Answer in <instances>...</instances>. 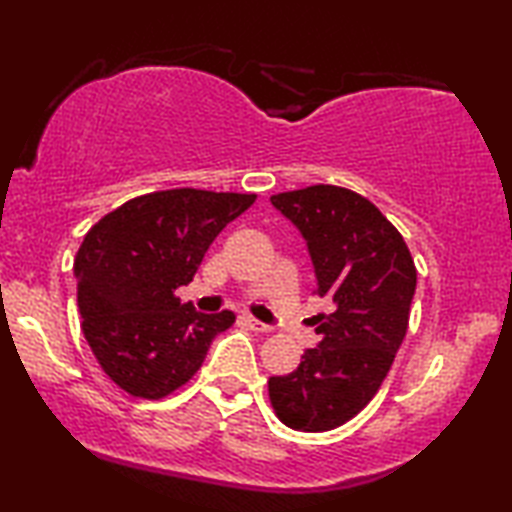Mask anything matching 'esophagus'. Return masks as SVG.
<instances>
[{
	"mask_svg": "<svg viewBox=\"0 0 512 512\" xmlns=\"http://www.w3.org/2000/svg\"><path fill=\"white\" fill-rule=\"evenodd\" d=\"M246 326H248L250 330H255V332H271L269 323L259 321V319H255V316H246Z\"/></svg>",
	"mask_w": 512,
	"mask_h": 512,
	"instance_id": "esophagus-1",
	"label": "esophagus"
}]
</instances>
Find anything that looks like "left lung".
Returning <instances> with one entry per match:
<instances>
[{"instance_id":"8db88e82","label":"left lung","mask_w":512,"mask_h":512,"mask_svg":"<svg viewBox=\"0 0 512 512\" xmlns=\"http://www.w3.org/2000/svg\"><path fill=\"white\" fill-rule=\"evenodd\" d=\"M310 250L321 342L287 376L269 378L275 415L294 431L346 424L376 396L408 330L417 269L401 232L360 193L332 184L271 196Z\"/></svg>"}]
</instances>
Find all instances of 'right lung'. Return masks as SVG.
I'll return each mask as SVG.
<instances>
[{"mask_svg": "<svg viewBox=\"0 0 512 512\" xmlns=\"http://www.w3.org/2000/svg\"><path fill=\"white\" fill-rule=\"evenodd\" d=\"M255 193L154 191L100 218L77 250L81 330L104 373L139 399L189 383L234 314H202L175 289L189 285L223 227Z\"/></svg>", "mask_w": 512, "mask_h": 512, "instance_id": "right-lung-1", "label": "right lung"}]
</instances>
